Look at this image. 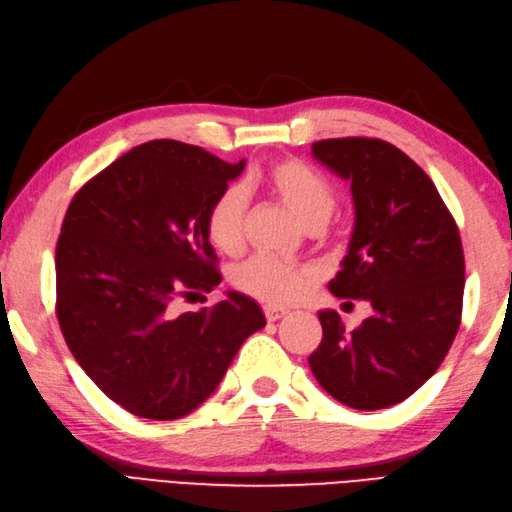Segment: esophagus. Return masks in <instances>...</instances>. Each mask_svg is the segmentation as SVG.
Wrapping results in <instances>:
<instances>
[{
	"label": "esophagus",
	"instance_id": "esophagus-1",
	"mask_svg": "<svg viewBox=\"0 0 512 512\" xmlns=\"http://www.w3.org/2000/svg\"><path fill=\"white\" fill-rule=\"evenodd\" d=\"M263 314H266L268 323H276V320H280L282 316H287L285 310H280V308H276V306H266V308H263Z\"/></svg>",
	"mask_w": 512,
	"mask_h": 512
}]
</instances>
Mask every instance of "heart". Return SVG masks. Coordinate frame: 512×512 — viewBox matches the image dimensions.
<instances>
[{"instance_id":"b5f03b06","label":"heart","mask_w":512,"mask_h":512,"mask_svg":"<svg viewBox=\"0 0 512 512\" xmlns=\"http://www.w3.org/2000/svg\"><path fill=\"white\" fill-rule=\"evenodd\" d=\"M263 183L285 202L306 227L325 225L335 208V198L327 181L316 170L299 160H280L272 164ZM246 189L230 185L215 198L206 215V234L223 253H238L244 244L246 225ZM318 270L314 266H293L280 259L259 255L236 272V287L259 301L272 306H293L316 285Z\"/></svg>"}]
</instances>
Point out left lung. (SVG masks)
<instances>
[{"label": "left lung", "instance_id": "obj_1", "mask_svg": "<svg viewBox=\"0 0 512 512\" xmlns=\"http://www.w3.org/2000/svg\"><path fill=\"white\" fill-rule=\"evenodd\" d=\"M312 156L350 183L354 227L335 297L365 299L373 314L348 331L320 310L323 342L308 363L335 401L375 411L405 401L447 356L460 327L464 253L437 187L399 147L346 137L312 143Z\"/></svg>", "mask_w": 512, "mask_h": 512}]
</instances>
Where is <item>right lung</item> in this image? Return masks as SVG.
Here are the masks:
<instances>
[{
  "instance_id": "right-lung-1",
  "label": "right lung",
  "mask_w": 512,
  "mask_h": 512,
  "mask_svg": "<svg viewBox=\"0 0 512 512\" xmlns=\"http://www.w3.org/2000/svg\"><path fill=\"white\" fill-rule=\"evenodd\" d=\"M181 141L132 147L71 200L56 242V316L75 361L113 403L177 420L211 396L244 339L266 327L227 291L179 314V295L221 282L206 215L244 170Z\"/></svg>"
}]
</instances>
